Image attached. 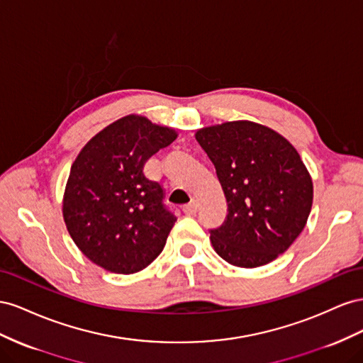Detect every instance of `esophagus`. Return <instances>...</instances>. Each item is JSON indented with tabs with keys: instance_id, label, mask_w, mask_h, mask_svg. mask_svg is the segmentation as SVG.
Instances as JSON below:
<instances>
[{
	"instance_id": "obj_1",
	"label": "esophagus",
	"mask_w": 363,
	"mask_h": 363,
	"mask_svg": "<svg viewBox=\"0 0 363 363\" xmlns=\"http://www.w3.org/2000/svg\"><path fill=\"white\" fill-rule=\"evenodd\" d=\"M198 208H199V203L196 202V201H191L189 205L182 206V211L187 214V216H193V214L198 213Z\"/></svg>"
}]
</instances>
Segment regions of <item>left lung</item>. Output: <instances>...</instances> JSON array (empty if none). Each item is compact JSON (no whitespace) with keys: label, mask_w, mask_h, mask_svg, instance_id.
Listing matches in <instances>:
<instances>
[{"label":"left lung","mask_w":363,"mask_h":363,"mask_svg":"<svg viewBox=\"0 0 363 363\" xmlns=\"http://www.w3.org/2000/svg\"><path fill=\"white\" fill-rule=\"evenodd\" d=\"M214 164L228 203L210 230L214 251L239 267H258L289 250L307 223L313 184L296 149L252 121H226L196 132Z\"/></svg>","instance_id":"1"}]
</instances>
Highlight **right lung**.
I'll list each match as a JSON object with an SVG mask.
<instances>
[{
  "label": "right lung",
  "instance_id": "add662e5",
  "mask_svg": "<svg viewBox=\"0 0 363 363\" xmlns=\"http://www.w3.org/2000/svg\"><path fill=\"white\" fill-rule=\"evenodd\" d=\"M178 137L141 116H126L100 130L71 165L64 220L79 250L116 274L147 267L176 222L164 189L143 173L144 164Z\"/></svg>",
  "mask_w": 363,
  "mask_h": 363
}]
</instances>
